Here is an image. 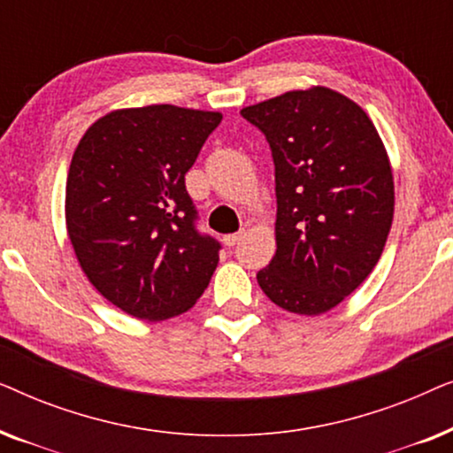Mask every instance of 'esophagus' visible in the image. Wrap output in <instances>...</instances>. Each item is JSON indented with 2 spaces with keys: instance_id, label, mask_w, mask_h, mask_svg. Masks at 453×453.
<instances>
[{
  "instance_id": "esophagus-1",
  "label": "esophagus",
  "mask_w": 453,
  "mask_h": 453,
  "mask_svg": "<svg viewBox=\"0 0 453 453\" xmlns=\"http://www.w3.org/2000/svg\"><path fill=\"white\" fill-rule=\"evenodd\" d=\"M241 237H243V231L233 233V234H225V237H222V241H225L226 247H234L241 241Z\"/></svg>"
}]
</instances>
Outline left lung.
Masks as SVG:
<instances>
[{
	"label": "left lung",
	"mask_w": 453,
	"mask_h": 453,
	"mask_svg": "<svg viewBox=\"0 0 453 453\" xmlns=\"http://www.w3.org/2000/svg\"><path fill=\"white\" fill-rule=\"evenodd\" d=\"M268 140L276 253L257 272L272 303L319 315L380 262L394 219L388 152L367 113L336 90H290L241 111Z\"/></svg>",
	"instance_id": "obj_1"
}]
</instances>
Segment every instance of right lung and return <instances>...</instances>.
Returning a JSON list of instances; mask_svg holds the SVG:
<instances>
[{
    "mask_svg": "<svg viewBox=\"0 0 453 453\" xmlns=\"http://www.w3.org/2000/svg\"><path fill=\"white\" fill-rule=\"evenodd\" d=\"M220 113L150 104L92 123L65 185L72 247L98 293L138 319L194 307L219 264L220 243L197 231L185 173Z\"/></svg>",
    "mask_w": 453,
    "mask_h": 453,
    "instance_id": "obj_1",
    "label": "right lung"
}]
</instances>
